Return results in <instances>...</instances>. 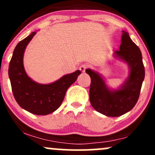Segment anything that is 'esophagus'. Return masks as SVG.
<instances>
[{
	"mask_svg": "<svg viewBox=\"0 0 155 155\" xmlns=\"http://www.w3.org/2000/svg\"><path fill=\"white\" fill-rule=\"evenodd\" d=\"M87 65L86 64H82V66H80V68H79V70H80V71L82 73H84L85 72V70L87 69Z\"/></svg>",
	"mask_w": 155,
	"mask_h": 155,
	"instance_id": "34e87169",
	"label": "esophagus"
}]
</instances>
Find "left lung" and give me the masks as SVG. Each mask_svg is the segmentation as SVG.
Masks as SVG:
<instances>
[{
	"instance_id": "obj_1",
	"label": "left lung",
	"mask_w": 155,
	"mask_h": 155,
	"mask_svg": "<svg viewBox=\"0 0 155 155\" xmlns=\"http://www.w3.org/2000/svg\"><path fill=\"white\" fill-rule=\"evenodd\" d=\"M113 56L128 68V76L117 88L109 87L97 71L87 69L85 72L91 79L89 96L93 107L107 117H120L136 105L145 78V68L140 50L125 31L123 30L120 50L114 51Z\"/></svg>"
}]
</instances>
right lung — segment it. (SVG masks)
<instances>
[{"mask_svg": "<svg viewBox=\"0 0 155 155\" xmlns=\"http://www.w3.org/2000/svg\"><path fill=\"white\" fill-rule=\"evenodd\" d=\"M35 34L36 32H32L16 45L8 73L18 104L33 114L47 115L60 107L67 90L76 82L81 72L78 70L49 84H41L32 80L24 69V55L26 48Z\"/></svg>", "mask_w": 155, "mask_h": 155, "instance_id": "obj_1", "label": "right lung"}]
</instances>
